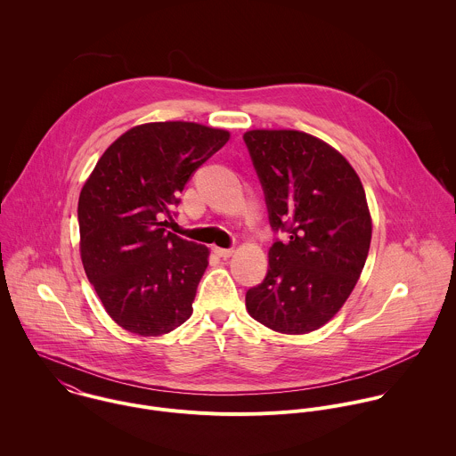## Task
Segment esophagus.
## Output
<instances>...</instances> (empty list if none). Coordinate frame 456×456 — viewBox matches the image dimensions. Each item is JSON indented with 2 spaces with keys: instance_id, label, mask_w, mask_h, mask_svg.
<instances>
[{
  "instance_id": "obj_1",
  "label": "esophagus",
  "mask_w": 456,
  "mask_h": 456,
  "mask_svg": "<svg viewBox=\"0 0 456 456\" xmlns=\"http://www.w3.org/2000/svg\"><path fill=\"white\" fill-rule=\"evenodd\" d=\"M214 253H216L219 258L226 260V258H230V256L233 255V249H232V248H228V249H224V248H214Z\"/></svg>"
}]
</instances>
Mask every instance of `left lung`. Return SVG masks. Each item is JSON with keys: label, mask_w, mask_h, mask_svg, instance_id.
Returning a JSON list of instances; mask_svg holds the SVG:
<instances>
[{"label": "left lung", "mask_w": 456, "mask_h": 456, "mask_svg": "<svg viewBox=\"0 0 456 456\" xmlns=\"http://www.w3.org/2000/svg\"><path fill=\"white\" fill-rule=\"evenodd\" d=\"M272 232L268 270L248 289L249 314L281 333L330 322L351 295L369 255L372 223L360 177L323 140L293 130L244 134Z\"/></svg>", "instance_id": "1"}]
</instances>
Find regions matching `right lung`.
Returning <instances> with one entry per match:
<instances>
[{
    "mask_svg": "<svg viewBox=\"0 0 456 456\" xmlns=\"http://www.w3.org/2000/svg\"><path fill=\"white\" fill-rule=\"evenodd\" d=\"M230 133L170 121L131 128L100 158L78 198L80 258L109 316L143 337L193 313L208 249L167 232L188 181Z\"/></svg>",
    "mask_w": 456,
    "mask_h": 456,
    "instance_id": "1",
    "label": "right lung"
}]
</instances>
